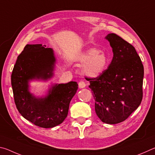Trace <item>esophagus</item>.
<instances>
[{
  "instance_id": "obj_1",
  "label": "esophagus",
  "mask_w": 155,
  "mask_h": 155,
  "mask_svg": "<svg viewBox=\"0 0 155 155\" xmlns=\"http://www.w3.org/2000/svg\"><path fill=\"white\" fill-rule=\"evenodd\" d=\"M85 87V83L84 82V81H80V82L78 83V87L80 89L84 88Z\"/></svg>"
}]
</instances>
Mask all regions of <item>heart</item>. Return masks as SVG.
<instances>
[{
	"label": "heart",
	"instance_id": "heart-1",
	"mask_svg": "<svg viewBox=\"0 0 155 155\" xmlns=\"http://www.w3.org/2000/svg\"><path fill=\"white\" fill-rule=\"evenodd\" d=\"M83 65L82 74L85 77L94 78L101 76L109 65V59L105 52L96 48H91L83 52L78 57Z\"/></svg>",
	"mask_w": 155,
	"mask_h": 155
}]
</instances>
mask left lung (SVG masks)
<instances>
[{
  "mask_svg": "<svg viewBox=\"0 0 155 155\" xmlns=\"http://www.w3.org/2000/svg\"><path fill=\"white\" fill-rule=\"evenodd\" d=\"M114 57L100 77L89 78L98 117L106 124L127 120L138 108L143 97V66L135 48L115 33L105 37Z\"/></svg>",
  "mask_w": 155,
  "mask_h": 155,
  "instance_id": "obj_1",
  "label": "left lung"
}]
</instances>
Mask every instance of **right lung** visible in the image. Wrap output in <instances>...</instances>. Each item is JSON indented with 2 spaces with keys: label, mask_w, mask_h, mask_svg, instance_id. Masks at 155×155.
<instances>
[{
  "label": "right lung",
  "mask_w": 155,
  "mask_h": 155,
  "mask_svg": "<svg viewBox=\"0 0 155 155\" xmlns=\"http://www.w3.org/2000/svg\"><path fill=\"white\" fill-rule=\"evenodd\" d=\"M42 44H27L18 57L12 74L14 101L26 120L41 128H52L64 121L78 84L74 81L54 84L46 96L36 97L29 91L33 80L52 77L56 59L53 50Z\"/></svg>",
  "instance_id": "add662e5"
}]
</instances>
